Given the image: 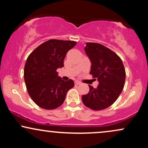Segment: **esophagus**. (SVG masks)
Listing matches in <instances>:
<instances>
[{"label":"esophagus","instance_id":"1","mask_svg":"<svg viewBox=\"0 0 148 148\" xmlns=\"http://www.w3.org/2000/svg\"><path fill=\"white\" fill-rule=\"evenodd\" d=\"M81 84V83L80 82V81H75V84H76V85H80Z\"/></svg>","mask_w":148,"mask_h":148}]
</instances>
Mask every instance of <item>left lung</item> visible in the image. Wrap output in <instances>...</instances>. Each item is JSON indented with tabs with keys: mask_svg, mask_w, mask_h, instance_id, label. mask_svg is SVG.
I'll use <instances>...</instances> for the list:
<instances>
[{
	"mask_svg": "<svg viewBox=\"0 0 148 148\" xmlns=\"http://www.w3.org/2000/svg\"><path fill=\"white\" fill-rule=\"evenodd\" d=\"M91 62L90 72L99 85L82 96L86 106L99 111L111 106L116 101L125 86V69L123 61L115 53L97 43L88 42L84 49Z\"/></svg>",
	"mask_w": 148,
	"mask_h": 148,
	"instance_id": "left-lung-1",
	"label": "left lung"
}]
</instances>
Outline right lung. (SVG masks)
<instances>
[{
    "instance_id": "obj_1",
    "label": "right lung",
    "mask_w": 148,
    "mask_h": 148,
    "mask_svg": "<svg viewBox=\"0 0 148 148\" xmlns=\"http://www.w3.org/2000/svg\"><path fill=\"white\" fill-rule=\"evenodd\" d=\"M76 44L74 41L50 40L37 47L28 57L24 81L28 94L37 106L55 109L63 103L67 92L74 87V81L62 80L56 69L64 67L66 54Z\"/></svg>"
}]
</instances>
